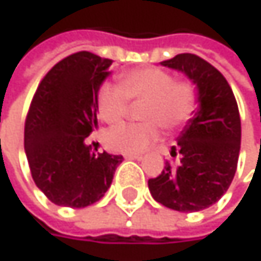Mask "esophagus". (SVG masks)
Instances as JSON below:
<instances>
[{"label": "esophagus", "mask_w": 261, "mask_h": 261, "mask_svg": "<svg viewBox=\"0 0 261 261\" xmlns=\"http://www.w3.org/2000/svg\"><path fill=\"white\" fill-rule=\"evenodd\" d=\"M123 156H124L126 160H141V158H143V156L138 155V153H124Z\"/></svg>", "instance_id": "obj_1"}]
</instances>
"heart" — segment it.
Listing matches in <instances>:
<instances>
[{"label": "heart", "mask_w": 261, "mask_h": 261, "mask_svg": "<svg viewBox=\"0 0 261 261\" xmlns=\"http://www.w3.org/2000/svg\"><path fill=\"white\" fill-rule=\"evenodd\" d=\"M129 101H143L140 117L144 121L111 129L106 134V143L117 152L137 153L160 138V126L175 130L193 117L197 91L192 80H175L172 72L160 66L129 69L118 75L117 86L103 85L98 89V117L108 124H117L127 115Z\"/></svg>", "instance_id": "b5f03b06"}]
</instances>
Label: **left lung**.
Masks as SVG:
<instances>
[{"mask_svg":"<svg viewBox=\"0 0 261 261\" xmlns=\"http://www.w3.org/2000/svg\"><path fill=\"white\" fill-rule=\"evenodd\" d=\"M161 65L193 80L199 109L172 147L178 163L166 161L161 175L149 179V190L167 208L195 213L216 203L232 182L242 138L239 106L223 74L202 58L182 53Z\"/></svg>","mask_w":261,"mask_h":261,"instance_id":"obj_1","label":"left lung"}]
</instances>
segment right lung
I'll return each mask as SVG.
<instances>
[{
  "instance_id": "1",
  "label": "right lung",
  "mask_w": 261,
  "mask_h": 261,
  "mask_svg": "<svg viewBox=\"0 0 261 261\" xmlns=\"http://www.w3.org/2000/svg\"><path fill=\"white\" fill-rule=\"evenodd\" d=\"M111 59L79 51L53 66L29 108L24 147L38 189L53 203L83 208L108 192L121 155L92 150L86 138L97 127V92Z\"/></svg>"
}]
</instances>
